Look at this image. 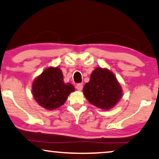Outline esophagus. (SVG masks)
I'll return each mask as SVG.
<instances>
[{"label": "esophagus", "mask_w": 159, "mask_h": 159, "mask_svg": "<svg viewBox=\"0 0 159 159\" xmlns=\"http://www.w3.org/2000/svg\"><path fill=\"white\" fill-rule=\"evenodd\" d=\"M76 88H77L78 90H80V91H81V90H82V88H83V84H82V83L77 84V85H76Z\"/></svg>", "instance_id": "1"}]
</instances>
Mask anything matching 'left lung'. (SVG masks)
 <instances>
[{
  "instance_id": "obj_1",
  "label": "left lung",
  "mask_w": 159,
  "mask_h": 159,
  "mask_svg": "<svg viewBox=\"0 0 159 159\" xmlns=\"http://www.w3.org/2000/svg\"><path fill=\"white\" fill-rule=\"evenodd\" d=\"M83 93L93 106L109 110L120 101L123 91L116 77L110 70L98 67L93 71L90 81L84 84Z\"/></svg>"
}]
</instances>
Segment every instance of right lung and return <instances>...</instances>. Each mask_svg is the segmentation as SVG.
I'll return each mask as SVG.
<instances>
[{
    "mask_svg": "<svg viewBox=\"0 0 159 159\" xmlns=\"http://www.w3.org/2000/svg\"><path fill=\"white\" fill-rule=\"evenodd\" d=\"M75 88L71 83H64L63 75L58 67H49L34 80L32 93L41 107L53 110L64 104L68 96Z\"/></svg>",
    "mask_w": 159,
    "mask_h": 159,
    "instance_id": "add662e5",
    "label": "right lung"
}]
</instances>
